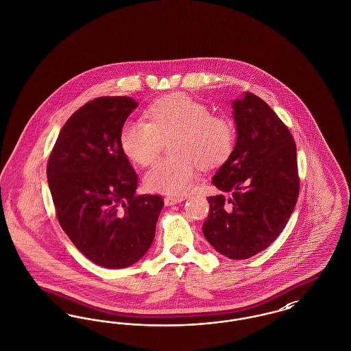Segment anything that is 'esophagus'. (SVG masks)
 Returning <instances> with one entry per match:
<instances>
[{
  "label": "esophagus",
  "instance_id": "1",
  "mask_svg": "<svg viewBox=\"0 0 351 351\" xmlns=\"http://www.w3.org/2000/svg\"><path fill=\"white\" fill-rule=\"evenodd\" d=\"M184 200H185L184 196H167V197L165 199V204H166L167 206H171V205L179 204V202H182V201Z\"/></svg>",
  "mask_w": 351,
  "mask_h": 351
}]
</instances>
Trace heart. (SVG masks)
Listing matches in <instances>:
<instances>
[{
	"instance_id": "heart-1",
	"label": "heart",
	"mask_w": 351,
	"mask_h": 351,
	"mask_svg": "<svg viewBox=\"0 0 351 351\" xmlns=\"http://www.w3.org/2000/svg\"><path fill=\"white\" fill-rule=\"evenodd\" d=\"M149 122L129 121L119 133L123 154L139 166L158 158L163 139H171V158L158 162L145 176L149 191L178 196L188 192L199 166L223 165L235 146V128L228 117L210 114L209 108L185 93H171L154 101L146 110Z\"/></svg>"
}]
</instances>
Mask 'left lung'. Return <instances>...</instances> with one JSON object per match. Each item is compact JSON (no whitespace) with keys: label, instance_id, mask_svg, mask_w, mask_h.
<instances>
[{"label":"left lung","instance_id":"obj_1","mask_svg":"<svg viewBox=\"0 0 351 351\" xmlns=\"http://www.w3.org/2000/svg\"><path fill=\"white\" fill-rule=\"evenodd\" d=\"M232 108L237 142L212 179L222 193L208 199L202 233L219 254L238 261L266 250L283 232L300 182L293 136L276 113L250 92Z\"/></svg>","mask_w":351,"mask_h":351}]
</instances>
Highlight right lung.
Returning a JSON list of instances; mask_svg holds the SVG:
<instances>
[{"instance_id":"right-lung-1","label":"right lung","mask_w":351,"mask_h":351,"mask_svg":"<svg viewBox=\"0 0 351 351\" xmlns=\"http://www.w3.org/2000/svg\"><path fill=\"white\" fill-rule=\"evenodd\" d=\"M132 97H99L62 128L47 165L56 217L77 250L93 263L125 268L150 249L165 205L158 195H135L138 176L119 145Z\"/></svg>"}]
</instances>
